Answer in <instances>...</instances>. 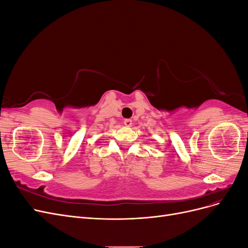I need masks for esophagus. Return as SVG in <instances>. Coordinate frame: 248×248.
I'll return each instance as SVG.
<instances>
[{"label":"esophagus","instance_id":"esophagus-1","mask_svg":"<svg viewBox=\"0 0 248 248\" xmlns=\"http://www.w3.org/2000/svg\"><path fill=\"white\" fill-rule=\"evenodd\" d=\"M124 125H125L126 127H131V125H132V120H130V119H125V120H124Z\"/></svg>","mask_w":248,"mask_h":248}]
</instances>
